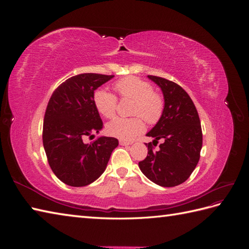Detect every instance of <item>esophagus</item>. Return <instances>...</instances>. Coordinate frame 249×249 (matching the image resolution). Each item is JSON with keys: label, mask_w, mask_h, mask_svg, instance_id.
Returning <instances> with one entry per match:
<instances>
[{"label": "esophagus", "mask_w": 249, "mask_h": 249, "mask_svg": "<svg viewBox=\"0 0 249 249\" xmlns=\"http://www.w3.org/2000/svg\"><path fill=\"white\" fill-rule=\"evenodd\" d=\"M119 143H120V144H122V145H124V146L132 144V142H131V141H125V140H120V141H119Z\"/></svg>", "instance_id": "esophagus-1"}]
</instances>
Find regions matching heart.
Masks as SVG:
<instances>
[{
  "label": "heart",
  "mask_w": 249,
  "mask_h": 249,
  "mask_svg": "<svg viewBox=\"0 0 249 249\" xmlns=\"http://www.w3.org/2000/svg\"><path fill=\"white\" fill-rule=\"evenodd\" d=\"M114 89L122 99L134 101L132 115L134 117H116L107 124V132L113 137L122 140H132L145 129L142 118L148 124H156L161 119L165 103L161 94L154 91V87L148 82L137 77H126L117 81ZM94 106L101 114L107 118L115 115L117 97L106 90L95 91ZM142 118L140 119V117Z\"/></svg>",
  "instance_id": "obj_1"
}]
</instances>
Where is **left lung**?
Returning a JSON list of instances; mask_svg holds the SVG:
<instances>
[{"label":"left lung","mask_w":249,"mask_h":249,"mask_svg":"<svg viewBox=\"0 0 249 249\" xmlns=\"http://www.w3.org/2000/svg\"><path fill=\"white\" fill-rule=\"evenodd\" d=\"M162 89L165 107L161 119L146 135L147 156L139 168L147 178L162 187L184 183L196 167L202 146V132L196 108L185 90L177 83L147 76ZM164 141L157 151V140Z\"/></svg>","instance_id":"8db88e82"}]
</instances>
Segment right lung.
Listing matches in <instances>:
<instances>
[{
	"instance_id": "add662e5",
	"label": "right lung",
	"mask_w": 249,
	"mask_h": 249,
	"mask_svg": "<svg viewBox=\"0 0 249 249\" xmlns=\"http://www.w3.org/2000/svg\"><path fill=\"white\" fill-rule=\"evenodd\" d=\"M114 76L81 73L67 79L53 92L44 114L42 142L48 162L64 184L83 187L99 178L118 140L100 137L90 144L84 138L103 129L94 106V90Z\"/></svg>"
}]
</instances>
